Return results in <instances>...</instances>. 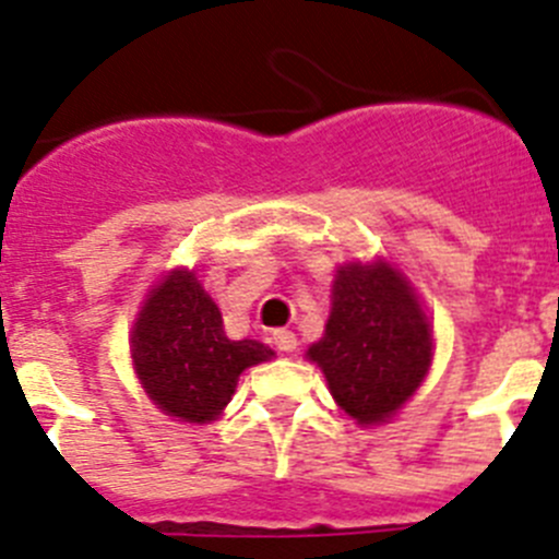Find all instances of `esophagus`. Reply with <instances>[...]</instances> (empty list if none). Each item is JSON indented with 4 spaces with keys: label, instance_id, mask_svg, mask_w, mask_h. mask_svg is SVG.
<instances>
[{
    "label": "esophagus",
    "instance_id": "34e87169",
    "mask_svg": "<svg viewBox=\"0 0 559 559\" xmlns=\"http://www.w3.org/2000/svg\"><path fill=\"white\" fill-rule=\"evenodd\" d=\"M296 335L290 333V330H274V347L280 349V353H294L296 349Z\"/></svg>",
    "mask_w": 559,
    "mask_h": 559
}]
</instances>
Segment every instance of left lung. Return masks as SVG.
I'll list each match as a JSON object with an SVG mask.
<instances>
[{"mask_svg": "<svg viewBox=\"0 0 559 559\" xmlns=\"http://www.w3.org/2000/svg\"><path fill=\"white\" fill-rule=\"evenodd\" d=\"M335 403L360 426L386 423L431 367V330L412 288L386 263L335 274L322 341L308 349Z\"/></svg>", "mask_w": 559, "mask_h": 559, "instance_id": "1", "label": "left lung"}]
</instances>
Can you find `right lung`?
Returning a JSON list of instances; mask_svg holds the SVG:
<instances>
[{
	"label": "right lung",
	"mask_w": 559,
	"mask_h": 559,
	"mask_svg": "<svg viewBox=\"0 0 559 559\" xmlns=\"http://www.w3.org/2000/svg\"><path fill=\"white\" fill-rule=\"evenodd\" d=\"M271 355L254 338H226L218 305L190 271H173L151 290L131 335L133 367L147 397L185 423L218 417L240 372Z\"/></svg>",
	"instance_id": "add662e5"
}]
</instances>
